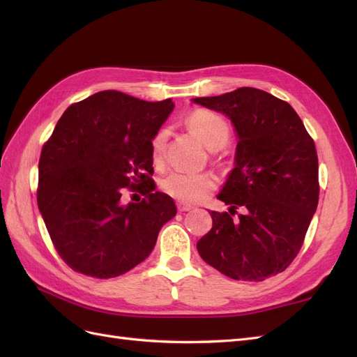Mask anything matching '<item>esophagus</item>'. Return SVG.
<instances>
[{
	"instance_id": "esophagus-1",
	"label": "esophagus",
	"mask_w": 357,
	"mask_h": 357,
	"mask_svg": "<svg viewBox=\"0 0 357 357\" xmlns=\"http://www.w3.org/2000/svg\"><path fill=\"white\" fill-rule=\"evenodd\" d=\"M193 207L190 204H186V202H181V201H178L177 202V210L180 211V213H185V211H190Z\"/></svg>"
}]
</instances>
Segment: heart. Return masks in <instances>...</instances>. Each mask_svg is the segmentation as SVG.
Masks as SVG:
<instances>
[{
    "label": "heart",
    "instance_id": "heart-1",
    "mask_svg": "<svg viewBox=\"0 0 357 357\" xmlns=\"http://www.w3.org/2000/svg\"><path fill=\"white\" fill-rule=\"evenodd\" d=\"M186 123L192 134L208 150L222 149L229 138V126L223 119L208 110L192 112ZM167 142V132L162 129L152 139V155L153 159H160L164 153ZM159 186L162 192L171 198L181 202H198L204 199L215 186V178L208 172L199 174H189V172H171L160 180Z\"/></svg>",
    "mask_w": 357,
    "mask_h": 357
}]
</instances>
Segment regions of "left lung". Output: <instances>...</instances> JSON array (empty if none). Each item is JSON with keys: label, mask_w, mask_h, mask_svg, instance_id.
<instances>
[{"label": "left lung", "mask_w": 357, "mask_h": 357, "mask_svg": "<svg viewBox=\"0 0 357 357\" xmlns=\"http://www.w3.org/2000/svg\"><path fill=\"white\" fill-rule=\"evenodd\" d=\"M235 128L234 168L218 195L229 213L210 211L213 228L198 241L205 262L244 282L284 271L304 243L319 202L312 138L290 104L255 88L193 98ZM240 206L245 211L234 221Z\"/></svg>", "instance_id": "obj_1"}]
</instances>
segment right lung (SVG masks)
<instances>
[{
    "label": "right lung",
    "mask_w": 357,
    "mask_h": 357,
    "mask_svg": "<svg viewBox=\"0 0 357 357\" xmlns=\"http://www.w3.org/2000/svg\"><path fill=\"white\" fill-rule=\"evenodd\" d=\"M174 109L102 91L70 105L43 146L37 202L53 245L71 269L112 278L152 253L162 226L177 214L155 192L152 139ZM145 198L125 204L123 188Z\"/></svg>",
    "instance_id": "1"
}]
</instances>
